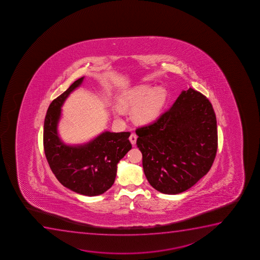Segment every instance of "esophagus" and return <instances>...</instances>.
Wrapping results in <instances>:
<instances>
[{
    "label": "esophagus",
    "instance_id": "34e87169",
    "mask_svg": "<svg viewBox=\"0 0 260 260\" xmlns=\"http://www.w3.org/2000/svg\"><path fill=\"white\" fill-rule=\"evenodd\" d=\"M137 135L134 134V133H132L131 136H129V141H131V143H132V145H135L136 143H137Z\"/></svg>",
    "mask_w": 260,
    "mask_h": 260
}]
</instances>
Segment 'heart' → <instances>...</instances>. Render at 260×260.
<instances>
[{
  "label": "heart",
  "mask_w": 260,
  "mask_h": 260,
  "mask_svg": "<svg viewBox=\"0 0 260 260\" xmlns=\"http://www.w3.org/2000/svg\"><path fill=\"white\" fill-rule=\"evenodd\" d=\"M167 96V90L162 87L141 85L124 93L120 98V104L122 108L135 109L133 116L136 121L148 123L158 117L166 104ZM115 112L117 116L122 114L118 107L115 109Z\"/></svg>",
  "instance_id": "1"
}]
</instances>
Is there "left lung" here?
<instances>
[{
  "label": "left lung",
  "instance_id": "obj_1",
  "mask_svg": "<svg viewBox=\"0 0 260 260\" xmlns=\"http://www.w3.org/2000/svg\"><path fill=\"white\" fill-rule=\"evenodd\" d=\"M137 145L150 185L160 192H183L210 171L217 149V119L205 95L183 90L170 110L137 128Z\"/></svg>",
  "mask_w": 260,
  "mask_h": 260
}]
</instances>
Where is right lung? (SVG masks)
<instances>
[{
  "mask_svg": "<svg viewBox=\"0 0 260 260\" xmlns=\"http://www.w3.org/2000/svg\"><path fill=\"white\" fill-rule=\"evenodd\" d=\"M74 82L49 105L44 120L43 147L49 167L59 182L81 195H101L113 185L117 164L132 149L129 132H104L81 144H65L58 134L61 107L68 96L83 83Z\"/></svg>",
  "mask_w": 260,
  "mask_h": 260,
  "instance_id": "add662e5",
  "label": "right lung"
}]
</instances>
